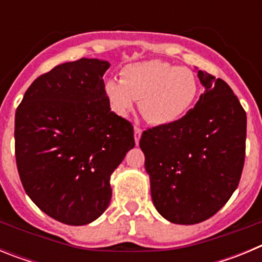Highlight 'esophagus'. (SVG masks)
<instances>
[{
	"instance_id": "34e87169",
	"label": "esophagus",
	"mask_w": 262,
	"mask_h": 262,
	"mask_svg": "<svg viewBox=\"0 0 262 262\" xmlns=\"http://www.w3.org/2000/svg\"><path fill=\"white\" fill-rule=\"evenodd\" d=\"M142 131H143V129L140 128V127H138V126L134 127V136H135L136 144H138L139 139H140V136H142Z\"/></svg>"
}]
</instances>
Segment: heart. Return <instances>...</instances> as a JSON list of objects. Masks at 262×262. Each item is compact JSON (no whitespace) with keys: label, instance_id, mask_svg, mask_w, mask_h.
<instances>
[{"label":"heart","instance_id":"heart-1","mask_svg":"<svg viewBox=\"0 0 262 262\" xmlns=\"http://www.w3.org/2000/svg\"><path fill=\"white\" fill-rule=\"evenodd\" d=\"M111 110L126 117L139 99V110L152 124H170L186 114L198 94V81L191 69L161 60L128 64L120 81L105 84Z\"/></svg>","mask_w":262,"mask_h":262}]
</instances>
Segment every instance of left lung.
Masks as SVG:
<instances>
[{"label":"left lung","instance_id":"1","mask_svg":"<svg viewBox=\"0 0 262 262\" xmlns=\"http://www.w3.org/2000/svg\"><path fill=\"white\" fill-rule=\"evenodd\" d=\"M205 93L181 119L143 131L140 148L157 211L176 224L216 214L239 185L247 114L221 78L198 71Z\"/></svg>","mask_w":262,"mask_h":262}]
</instances>
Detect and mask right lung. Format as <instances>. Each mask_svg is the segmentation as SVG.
<instances>
[{"instance_id":"add662e5","label":"right lung","mask_w":262,"mask_h":262,"mask_svg":"<svg viewBox=\"0 0 262 262\" xmlns=\"http://www.w3.org/2000/svg\"><path fill=\"white\" fill-rule=\"evenodd\" d=\"M110 64L80 59L39 76L15 111V160L23 189L64 224L84 226L111 200L110 176L135 147L131 122L113 113Z\"/></svg>"}]
</instances>
